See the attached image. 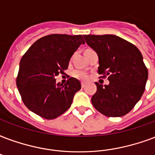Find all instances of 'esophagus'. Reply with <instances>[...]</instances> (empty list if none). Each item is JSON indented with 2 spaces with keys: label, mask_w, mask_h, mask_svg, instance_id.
Returning <instances> with one entry per match:
<instances>
[{
  "label": "esophagus",
  "mask_w": 155,
  "mask_h": 155,
  "mask_svg": "<svg viewBox=\"0 0 155 155\" xmlns=\"http://www.w3.org/2000/svg\"><path fill=\"white\" fill-rule=\"evenodd\" d=\"M81 87H82V88H84V87H85V83H81Z\"/></svg>",
  "instance_id": "34e87169"
}]
</instances>
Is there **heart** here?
I'll return each mask as SVG.
<instances>
[{
  "label": "heart",
  "mask_w": 155,
  "mask_h": 155,
  "mask_svg": "<svg viewBox=\"0 0 155 155\" xmlns=\"http://www.w3.org/2000/svg\"><path fill=\"white\" fill-rule=\"evenodd\" d=\"M72 75L78 80H83V81H86L88 79V73H86L85 71H79V70L75 71L73 72Z\"/></svg>",
  "instance_id": "heart-1"
}]
</instances>
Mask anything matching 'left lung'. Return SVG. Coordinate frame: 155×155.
Instances as JSON below:
<instances>
[{
  "label": "left lung",
  "instance_id": "8db88e82",
  "mask_svg": "<svg viewBox=\"0 0 155 155\" xmlns=\"http://www.w3.org/2000/svg\"><path fill=\"white\" fill-rule=\"evenodd\" d=\"M85 42L98 54V74L108 76L110 84L96 82L91 101L108 117H121L132 110L143 94L148 70L140 50L114 35H84Z\"/></svg>",
  "mask_w": 155,
  "mask_h": 155
}]
</instances>
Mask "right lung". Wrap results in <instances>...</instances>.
<instances>
[{"label":"right lung","mask_w":155,"mask_h":155,"mask_svg":"<svg viewBox=\"0 0 155 155\" xmlns=\"http://www.w3.org/2000/svg\"><path fill=\"white\" fill-rule=\"evenodd\" d=\"M81 44H84L81 35L52 34L37 40L22 56L16 84L31 111L54 120L69 109L81 84L73 77L64 84H57L55 76L64 74Z\"/></svg>","instance_id":"right-lung-1"}]
</instances>
